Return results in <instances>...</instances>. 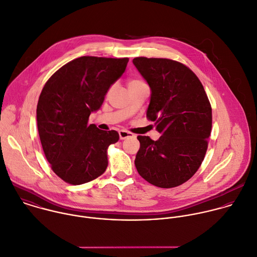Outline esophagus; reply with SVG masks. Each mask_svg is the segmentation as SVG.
<instances>
[{
  "label": "esophagus",
  "mask_w": 257,
  "mask_h": 257,
  "mask_svg": "<svg viewBox=\"0 0 257 257\" xmlns=\"http://www.w3.org/2000/svg\"><path fill=\"white\" fill-rule=\"evenodd\" d=\"M132 136H133V134L130 133V132H128V131H126V130H120V131H119V137H120L121 140L126 139V138H129V137H132Z\"/></svg>",
  "instance_id": "1"
}]
</instances>
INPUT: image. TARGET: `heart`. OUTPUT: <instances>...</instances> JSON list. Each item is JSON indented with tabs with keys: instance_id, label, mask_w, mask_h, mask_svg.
<instances>
[{
	"instance_id": "heart-1",
	"label": "heart",
	"mask_w": 257,
	"mask_h": 257,
	"mask_svg": "<svg viewBox=\"0 0 257 257\" xmlns=\"http://www.w3.org/2000/svg\"><path fill=\"white\" fill-rule=\"evenodd\" d=\"M143 84H144V82H143L142 80H140V79H136V78H134V79H130V80H129V82H128V86H129V87L140 86V85H143Z\"/></svg>"
}]
</instances>
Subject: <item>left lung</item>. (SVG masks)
Listing matches in <instances>:
<instances>
[{
  "mask_svg": "<svg viewBox=\"0 0 257 257\" xmlns=\"http://www.w3.org/2000/svg\"><path fill=\"white\" fill-rule=\"evenodd\" d=\"M133 64L150 87L146 115L161 134L157 141L137 137L136 169L157 187L179 186L204 159L212 127L209 100L197 76L179 62L138 57Z\"/></svg>",
  "mask_w": 257,
  "mask_h": 257,
  "instance_id": "obj_1",
  "label": "left lung"
}]
</instances>
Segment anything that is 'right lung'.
<instances>
[{
	"label": "right lung",
	"instance_id": "1",
	"mask_svg": "<svg viewBox=\"0 0 257 257\" xmlns=\"http://www.w3.org/2000/svg\"><path fill=\"white\" fill-rule=\"evenodd\" d=\"M128 61L80 57L60 68L45 84L37 105V126L45 156L64 181L80 185L105 172L107 148L119 140V134L88 125V119L101 108Z\"/></svg>",
	"mask_w": 257,
	"mask_h": 257
}]
</instances>
